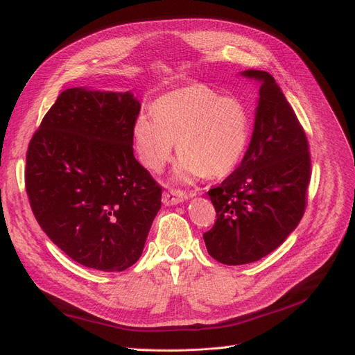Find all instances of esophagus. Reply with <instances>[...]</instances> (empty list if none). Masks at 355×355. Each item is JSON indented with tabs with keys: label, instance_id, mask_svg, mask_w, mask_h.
<instances>
[{
	"label": "esophagus",
	"instance_id": "1",
	"mask_svg": "<svg viewBox=\"0 0 355 355\" xmlns=\"http://www.w3.org/2000/svg\"><path fill=\"white\" fill-rule=\"evenodd\" d=\"M187 198H188V196L185 194V192L178 191V189H170L163 194V204L164 206H176V204H180Z\"/></svg>",
	"mask_w": 355,
	"mask_h": 355
}]
</instances>
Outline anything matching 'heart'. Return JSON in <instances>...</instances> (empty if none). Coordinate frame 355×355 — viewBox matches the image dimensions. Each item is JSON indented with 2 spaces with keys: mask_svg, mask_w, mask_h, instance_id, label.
I'll list each match as a JSON object with an SVG mask.
<instances>
[{
  "mask_svg": "<svg viewBox=\"0 0 355 355\" xmlns=\"http://www.w3.org/2000/svg\"><path fill=\"white\" fill-rule=\"evenodd\" d=\"M135 153L142 166L159 173L173 155L179 184L201 176L228 175L241 161L250 141L245 106L206 84H188L164 93L154 102V115L137 114L132 124Z\"/></svg>",
  "mask_w": 355,
  "mask_h": 355,
  "instance_id": "obj_1",
  "label": "heart"
}]
</instances>
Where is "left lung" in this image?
I'll list each match as a JSON object with an SVG mask.
<instances>
[{"label": "left lung", "mask_w": 355, "mask_h": 355, "mask_svg": "<svg viewBox=\"0 0 355 355\" xmlns=\"http://www.w3.org/2000/svg\"><path fill=\"white\" fill-rule=\"evenodd\" d=\"M240 75L259 85L253 133L240 166L209 191L218 219L202 235L225 265L256 262L286 241L304 216L311 170L304 128L272 75Z\"/></svg>", "instance_id": "obj_1"}]
</instances>
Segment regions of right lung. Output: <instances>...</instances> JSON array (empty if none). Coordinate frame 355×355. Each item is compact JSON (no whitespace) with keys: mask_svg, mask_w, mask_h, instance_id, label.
<instances>
[{"mask_svg":"<svg viewBox=\"0 0 355 355\" xmlns=\"http://www.w3.org/2000/svg\"><path fill=\"white\" fill-rule=\"evenodd\" d=\"M132 92L73 87L42 118L26 154V192L41 230L71 259L120 272L137 262L161 187L133 155Z\"/></svg>","mask_w":355,"mask_h":355,"instance_id":"obj_1","label":"right lung"}]
</instances>
